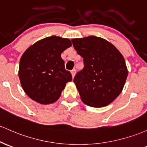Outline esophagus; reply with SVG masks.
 Masks as SVG:
<instances>
[{"mask_svg": "<svg viewBox=\"0 0 147 147\" xmlns=\"http://www.w3.org/2000/svg\"><path fill=\"white\" fill-rule=\"evenodd\" d=\"M71 73H72V77H75V74H76V70L75 69H73V70H71Z\"/></svg>", "mask_w": 147, "mask_h": 147, "instance_id": "esophagus-1", "label": "esophagus"}]
</instances>
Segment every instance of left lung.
<instances>
[{"instance_id":"8db88e82","label":"left lung","mask_w":147,"mask_h":147,"mask_svg":"<svg viewBox=\"0 0 147 147\" xmlns=\"http://www.w3.org/2000/svg\"><path fill=\"white\" fill-rule=\"evenodd\" d=\"M71 41L83 58L84 68L73 80L82 100L93 107L110 104L122 91L128 77L123 56L114 45L99 37Z\"/></svg>"}]
</instances>
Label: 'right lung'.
<instances>
[{"instance_id":"1","label":"right lung","mask_w":147,"mask_h":147,"mask_svg":"<svg viewBox=\"0 0 147 147\" xmlns=\"http://www.w3.org/2000/svg\"><path fill=\"white\" fill-rule=\"evenodd\" d=\"M72 46L70 40L47 37L30 46L19 63V77L25 93L40 104L54 102L72 75L65 69L61 53Z\"/></svg>"}]
</instances>
